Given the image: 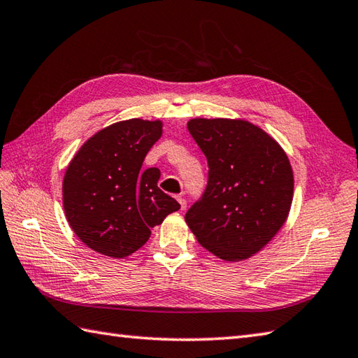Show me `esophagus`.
I'll list each match as a JSON object with an SVG mask.
<instances>
[{"label": "esophagus", "instance_id": "obj_1", "mask_svg": "<svg viewBox=\"0 0 358 358\" xmlns=\"http://www.w3.org/2000/svg\"><path fill=\"white\" fill-rule=\"evenodd\" d=\"M175 199H177V201L180 203V206H181V209H186V200H185V196H181V195H177V196H175Z\"/></svg>", "mask_w": 358, "mask_h": 358}]
</instances>
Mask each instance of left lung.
<instances>
[{
    "label": "left lung",
    "mask_w": 358,
    "mask_h": 358,
    "mask_svg": "<svg viewBox=\"0 0 358 358\" xmlns=\"http://www.w3.org/2000/svg\"><path fill=\"white\" fill-rule=\"evenodd\" d=\"M187 129L209 173L186 223L209 252L226 262L246 260L286 222L294 195L291 163L272 136L245 120L194 118Z\"/></svg>",
    "instance_id": "8db88e82"
}]
</instances>
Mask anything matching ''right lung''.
I'll return each mask as SVG.
<instances>
[{"label":"right lung","instance_id":"right-lung-1","mask_svg":"<svg viewBox=\"0 0 358 358\" xmlns=\"http://www.w3.org/2000/svg\"><path fill=\"white\" fill-rule=\"evenodd\" d=\"M159 120L132 118L101 129L83 144L63 180V206L77 237L112 258L138 250L150 229L180 209L157 186L159 169L141 171L163 134Z\"/></svg>","mask_w":358,"mask_h":358}]
</instances>
